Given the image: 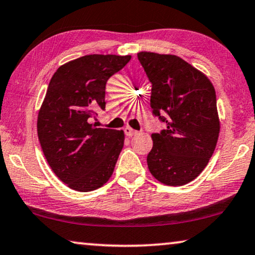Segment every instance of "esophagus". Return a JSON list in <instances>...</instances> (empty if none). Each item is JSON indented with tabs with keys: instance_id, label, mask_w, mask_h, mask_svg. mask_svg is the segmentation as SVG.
<instances>
[{
	"instance_id": "34e87169",
	"label": "esophagus",
	"mask_w": 255,
	"mask_h": 255,
	"mask_svg": "<svg viewBox=\"0 0 255 255\" xmlns=\"http://www.w3.org/2000/svg\"><path fill=\"white\" fill-rule=\"evenodd\" d=\"M125 132H126V135L127 136H135L136 134H137V130H135V129H132V128H130V127H126L125 128Z\"/></svg>"
}]
</instances>
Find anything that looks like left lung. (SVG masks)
Returning a JSON list of instances; mask_svg holds the SVG:
<instances>
[{
  "mask_svg": "<svg viewBox=\"0 0 255 255\" xmlns=\"http://www.w3.org/2000/svg\"><path fill=\"white\" fill-rule=\"evenodd\" d=\"M150 83L152 114L166 124L153 132L146 157L150 173L170 186H182L207 166L220 134L216 92L206 75L170 54H137Z\"/></svg>",
  "mask_w": 255,
  "mask_h": 255,
  "instance_id": "left-lung-1",
  "label": "left lung"
}]
</instances>
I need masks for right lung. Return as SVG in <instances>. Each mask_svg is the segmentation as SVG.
Here are the masks:
<instances>
[{
  "label": "right lung",
  "instance_id": "add662e5",
  "mask_svg": "<svg viewBox=\"0 0 255 255\" xmlns=\"http://www.w3.org/2000/svg\"><path fill=\"white\" fill-rule=\"evenodd\" d=\"M130 59L85 55L61 66L49 82L38 114V137L53 172L71 189L95 191L113 173L124 131L97 128L91 120L105 110L107 80Z\"/></svg>",
  "mask_w": 255,
  "mask_h": 255
}]
</instances>
